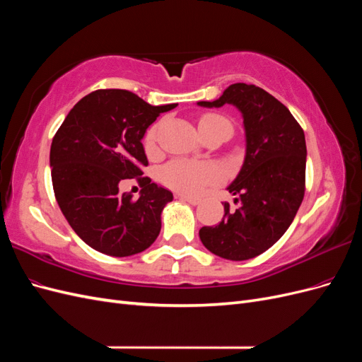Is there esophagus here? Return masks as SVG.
I'll return each instance as SVG.
<instances>
[{
  "mask_svg": "<svg viewBox=\"0 0 362 362\" xmlns=\"http://www.w3.org/2000/svg\"><path fill=\"white\" fill-rule=\"evenodd\" d=\"M180 198L184 199L185 202H189L190 205H199V204H201V201H199L198 198H192V196H182V194H181Z\"/></svg>",
  "mask_w": 362,
  "mask_h": 362,
  "instance_id": "esophagus-1",
  "label": "esophagus"
}]
</instances>
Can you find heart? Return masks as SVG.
<instances>
[{"label":"heart","mask_w":362,"mask_h":362,"mask_svg":"<svg viewBox=\"0 0 362 362\" xmlns=\"http://www.w3.org/2000/svg\"><path fill=\"white\" fill-rule=\"evenodd\" d=\"M222 125L231 129L229 120L221 115H204L199 120V127H216ZM157 129L154 125L148 129L145 137V145L148 149L156 146ZM222 172L216 164L193 160H173L161 169V180L170 189L184 194H198L206 185L221 181Z\"/></svg>","instance_id":"b5f03b06"}]
</instances>
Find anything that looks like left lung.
Returning a JSON list of instances; mask_svg holds the SVG:
<instances>
[{"label": "left lung", "instance_id": "1", "mask_svg": "<svg viewBox=\"0 0 362 362\" xmlns=\"http://www.w3.org/2000/svg\"><path fill=\"white\" fill-rule=\"evenodd\" d=\"M234 105L242 113L246 154L235 180L228 185L240 206L216 226L199 231L211 254L245 261L275 245L298 213L305 193L306 144L298 120L288 108L261 87L235 83L216 101L198 105Z\"/></svg>", "mask_w": 362, "mask_h": 362}]
</instances>
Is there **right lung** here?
I'll list each match as a JSON object with an SVG mask.
<instances>
[{"mask_svg":"<svg viewBox=\"0 0 362 362\" xmlns=\"http://www.w3.org/2000/svg\"><path fill=\"white\" fill-rule=\"evenodd\" d=\"M178 104L151 105L133 92L95 90L74 105L52 139V187L63 216L86 245L110 257H129L156 242L163 208L173 194L140 178L148 158L141 140L160 113ZM139 176L137 202L118 182Z\"/></svg>","mask_w":362,"mask_h":362,"instance_id":"obj_1","label":"right lung"}]
</instances>
